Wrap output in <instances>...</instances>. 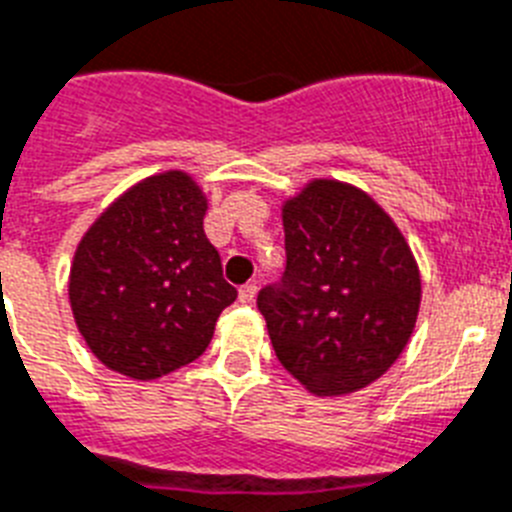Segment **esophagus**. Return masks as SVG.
<instances>
[{
  "label": "esophagus",
  "mask_w": 512,
  "mask_h": 512,
  "mask_svg": "<svg viewBox=\"0 0 512 512\" xmlns=\"http://www.w3.org/2000/svg\"><path fill=\"white\" fill-rule=\"evenodd\" d=\"M255 294H257L255 283H244V286H239V302L242 304L252 302V299H255Z\"/></svg>",
  "instance_id": "obj_1"
}]
</instances>
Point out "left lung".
Masks as SVG:
<instances>
[{"label": "left lung", "instance_id": "left-lung-1", "mask_svg": "<svg viewBox=\"0 0 512 512\" xmlns=\"http://www.w3.org/2000/svg\"><path fill=\"white\" fill-rule=\"evenodd\" d=\"M286 273L257 294L278 362L309 393L367 388L416 328L422 276L406 236L364 190L312 179L283 200Z\"/></svg>", "mask_w": 512, "mask_h": 512}]
</instances>
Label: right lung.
<instances>
[{"mask_svg": "<svg viewBox=\"0 0 512 512\" xmlns=\"http://www.w3.org/2000/svg\"><path fill=\"white\" fill-rule=\"evenodd\" d=\"M208 197L187 171L145 176L90 223L70 268V307L98 362L158 380L208 349L236 299L208 242Z\"/></svg>", "mask_w": 512, "mask_h": 512, "instance_id": "add662e5", "label": "right lung"}]
</instances>
